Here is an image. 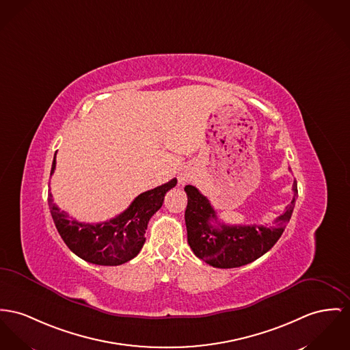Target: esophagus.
I'll use <instances>...</instances> for the list:
<instances>
[{
    "mask_svg": "<svg viewBox=\"0 0 350 350\" xmlns=\"http://www.w3.org/2000/svg\"><path fill=\"white\" fill-rule=\"evenodd\" d=\"M187 180H188V178H187L186 175H182L180 178H179V182L183 185V183H186Z\"/></svg>",
    "mask_w": 350,
    "mask_h": 350,
    "instance_id": "esophagus-1",
    "label": "esophagus"
}]
</instances>
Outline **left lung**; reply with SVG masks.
Segmentation results:
<instances>
[{"label": "left lung", "mask_w": 350, "mask_h": 350, "mask_svg": "<svg viewBox=\"0 0 350 350\" xmlns=\"http://www.w3.org/2000/svg\"><path fill=\"white\" fill-rule=\"evenodd\" d=\"M185 213L187 241L199 258L215 268H236L255 261L267 254L284 232L297 196L293 183V199L275 220L273 226H227L217 220L210 200L196 187L186 186Z\"/></svg>", "instance_id": "left-lung-1"}]
</instances>
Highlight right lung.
I'll return each mask as SVG.
<instances>
[{
	"instance_id": "obj_1",
	"label": "right lung",
	"mask_w": 350,
	"mask_h": 350,
	"mask_svg": "<svg viewBox=\"0 0 350 350\" xmlns=\"http://www.w3.org/2000/svg\"><path fill=\"white\" fill-rule=\"evenodd\" d=\"M57 154V152H55ZM55 170V155L50 176ZM176 179L138 195L130 207L117 217L96 223H81L70 219L65 211L54 203L49 192L47 203L57 231L72 254L96 265H120L139 254L146 237L144 233L151 216L163 204L164 195Z\"/></svg>"
}]
</instances>
